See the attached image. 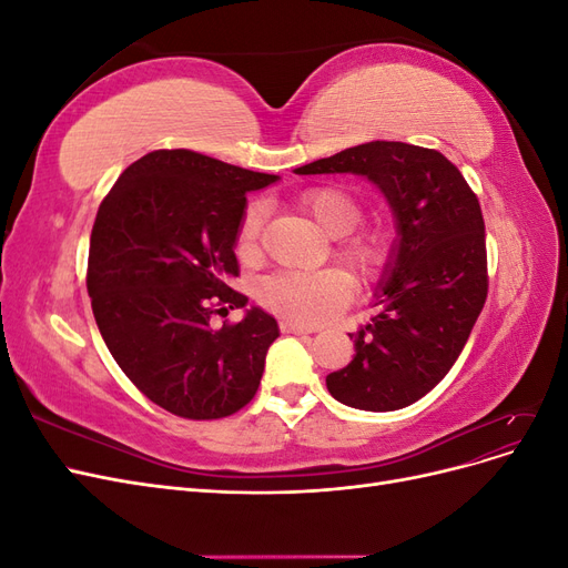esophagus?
I'll use <instances>...</instances> for the list:
<instances>
[{
	"mask_svg": "<svg viewBox=\"0 0 568 568\" xmlns=\"http://www.w3.org/2000/svg\"><path fill=\"white\" fill-rule=\"evenodd\" d=\"M317 329H320V326H315V324L288 322V320H284V322H282V332H286V334H315Z\"/></svg>",
	"mask_w": 568,
	"mask_h": 568,
	"instance_id": "34e87169",
	"label": "esophagus"
}]
</instances>
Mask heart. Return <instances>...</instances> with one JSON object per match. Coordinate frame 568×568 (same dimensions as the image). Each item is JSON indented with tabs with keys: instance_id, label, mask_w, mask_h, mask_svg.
Returning <instances> with one entry per match:
<instances>
[{
	"instance_id": "heart-1",
	"label": "heart",
	"mask_w": 568,
	"mask_h": 568,
	"mask_svg": "<svg viewBox=\"0 0 568 568\" xmlns=\"http://www.w3.org/2000/svg\"><path fill=\"white\" fill-rule=\"evenodd\" d=\"M301 211L311 215L329 236H341L336 253L363 277H374L388 261L390 239L379 227L351 229L363 217V203L343 186H313L298 199ZM265 209L253 203L236 230V253L253 257L261 248ZM355 296V280L346 270H284L257 284V298L270 311L296 322H320L338 313Z\"/></svg>"
}]
</instances>
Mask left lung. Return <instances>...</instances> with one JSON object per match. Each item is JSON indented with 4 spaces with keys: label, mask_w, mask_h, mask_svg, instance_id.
I'll return each instance as SVG.
<instances>
[{
    "label": "left lung",
    "mask_w": 568,
    "mask_h": 568,
    "mask_svg": "<svg viewBox=\"0 0 568 568\" xmlns=\"http://www.w3.org/2000/svg\"><path fill=\"white\" fill-rule=\"evenodd\" d=\"M298 175L355 173L386 194L398 244L376 294V315L357 334L355 357L326 376L343 405L400 409L450 372L488 296L480 203L436 149L367 142L296 168Z\"/></svg>",
    "instance_id": "left-lung-1"
}]
</instances>
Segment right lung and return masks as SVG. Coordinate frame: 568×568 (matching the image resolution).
<instances>
[{"label": "right lung", "mask_w": 568, "mask_h": 568, "mask_svg": "<svg viewBox=\"0 0 568 568\" xmlns=\"http://www.w3.org/2000/svg\"><path fill=\"white\" fill-rule=\"evenodd\" d=\"M277 175L189 149L134 161L99 205L90 239L88 294L101 336L128 379L182 419H222L253 400L280 326L244 307L236 230L246 194Z\"/></svg>", "instance_id": "add662e5"}]
</instances>
